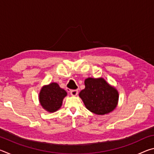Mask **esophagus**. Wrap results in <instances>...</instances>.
I'll list each match as a JSON object with an SVG mask.
<instances>
[{"instance_id": "obj_1", "label": "esophagus", "mask_w": 154, "mask_h": 154, "mask_svg": "<svg viewBox=\"0 0 154 154\" xmlns=\"http://www.w3.org/2000/svg\"><path fill=\"white\" fill-rule=\"evenodd\" d=\"M71 94L72 96H76L78 94V90H72L71 91Z\"/></svg>"}]
</instances>
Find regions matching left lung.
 <instances>
[{
    "label": "left lung",
    "instance_id": "obj_1",
    "mask_svg": "<svg viewBox=\"0 0 154 154\" xmlns=\"http://www.w3.org/2000/svg\"><path fill=\"white\" fill-rule=\"evenodd\" d=\"M85 89L79 94L88 110L97 115L110 113L118 105L119 94L102 77L85 80Z\"/></svg>",
    "mask_w": 154,
    "mask_h": 154
}]
</instances>
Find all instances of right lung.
<instances>
[{
    "instance_id": "obj_1",
    "label": "right lung",
    "mask_w": 154,
    "mask_h": 154,
    "mask_svg": "<svg viewBox=\"0 0 154 154\" xmlns=\"http://www.w3.org/2000/svg\"><path fill=\"white\" fill-rule=\"evenodd\" d=\"M67 95L57 83L44 85L39 93V102L42 107L49 113L58 111L61 107L63 99Z\"/></svg>"
}]
</instances>
